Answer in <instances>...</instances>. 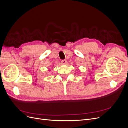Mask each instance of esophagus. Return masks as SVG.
<instances>
[{
	"instance_id": "obj_1",
	"label": "esophagus",
	"mask_w": 128,
	"mask_h": 128,
	"mask_svg": "<svg viewBox=\"0 0 128 128\" xmlns=\"http://www.w3.org/2000/svg\"><path fill=\"white\" fill-rule=\"evenodd\" d=\"M61 63L62 64H67V60H63L61 61Z\"/></svg>"
}]
</instances>
